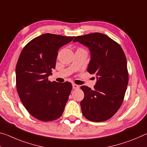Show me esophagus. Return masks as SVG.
I'll return each instance as SVG.
<instances>
[{
    "label": "esophagus",
    "instance_id": "1",
    "mask_svg": "<svg viewBox=\"0 0 147 147\" xmlns=\"http://www.w3.org/2000/svg\"><path fill=\"white\" fill-rule=\"evenodd\" d=\"M79 88V86L77 84H73V89H77Z\"/></svg>",
    "mask_w": 147,
    "mask_h": 147
}]
</instances>
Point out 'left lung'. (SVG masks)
<instances>
[{
  "mask_svg": "<svg viewBox=\"0 0 147 147\" xmlns=\"http://www.w3.org/2000/svg\"><path fill=\"white\" fill-rule=\"evenodd\" d=\"M73 42L89 48L91 60L88 72L97 78L94 90L86 86L80 87L84 93L80 102L83 115L92 122L110 119L122 105L128 84L124 51L119 44L99 32L76 36Z\"/></svg>",
  "mask_w": 147,
  "mask_h": 147,
  "instance_id": "obj_1",
  "label": "left lung"
}]
</instances>
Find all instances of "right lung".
I'll list each match as a JSON object with an SVG mask.
<instances>
[{
    "label": "right lung",
    "instance_id": "add662e5",
    "mask_svg": "<svg viewBox=\"0 0 147 147\" xmlns=\"http://www.w3.org/2000/svg\"><path fill=\"white\" fill-rule=\"evenodd\" d=\"M74 36L45 33L24 46L16 65V88L31 116L43 122L60 118L72 90L71 82L48 80L59 49Z\"/></svg>",
    "mask_w": 147,
    "mask_h": 147
}]
</instances>
